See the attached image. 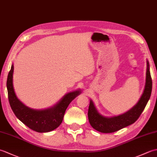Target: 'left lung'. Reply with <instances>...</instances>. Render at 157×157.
<instances>
[{
  "mask_svg": "<svg viewBox=\"0 0 157 157\" xmlns=\"http://www.w3.org/2000/svg\"><path fill=\"white\" fill-rule=\"evenodd\" d=\"M152 82L150 72V65L146 60V82L144 90L138 102L129 111L117 116L105 117L100 113L90 99L88 109V120L91 126L102 133H112L134 123L138 119L149 101L152 92Z\"/></svg>",
  "mask_w": 157,
  "mask_h": 157,
  "instance_id": "left-lung-1",
  "label": "left lung"
}]
</instances>
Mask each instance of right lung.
I'll list each match as a JSON object with an SVG mask.
<instances>
[{
  "mask_svg": "<svg viewBox=\"0 0 157 157\" xmlns=\"http://www.w3.org/2000/svg\"><path fill=\"white\" fill-rule=\"evenodd\" d=\"M13 71L14 66L12 64L6 80V88L10 106L15 116L29 128L37 132H48L57 128L63 121L67 106L81 94V90L67 93L55 105L48 109H34L25 105L17 96L13 87Z\"/></svg>",
  "mask_w": 157,
  "mask_h": 157,
  "instance_id": "add662e5",
  "label": "right lung"
}]
</instances>
